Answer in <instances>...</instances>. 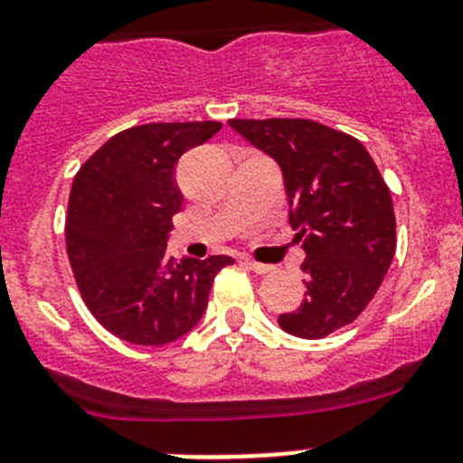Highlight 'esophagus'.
Wrapping results in <instances>:
<instances>
[{"label":"esophagus","mask_w":463,"mask_h":463,"mask_svg":"<svg viewBox=\"0 0 463 463\" xmlns=\"http://www.w3.org/2000/svg\"><path fill=\"white\" fill-rule=\"evenodd\" d=\"M243 263L250 268V270L257 272V275H268V272H272V266H268V263L250 261V259H243Z\"/></svg>","instance_id":"1"}]
</instances>
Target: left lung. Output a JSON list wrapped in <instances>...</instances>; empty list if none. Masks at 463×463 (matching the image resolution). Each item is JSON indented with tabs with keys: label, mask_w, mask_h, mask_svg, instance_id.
Segmentation results:
<instances>
[{
	"label": "left lung",
	"mask_w": 463,
	"mask_h": 463,
	"mask_svg": "<svg viewBox=\"0 0 463 463\" xmlns=\"http://www.w3.org/2000/svg\"><path fill=\"white\" fill-rule=\"evenodd\" d=\"M229 127L279 163L288 222L307 252L305 300L279 316V327L325 338L354 323L395 254L393 200L368 149L305 118L229 120Z\"/></svg>",
	"instance_id": "obj_1"
}]
</instances>
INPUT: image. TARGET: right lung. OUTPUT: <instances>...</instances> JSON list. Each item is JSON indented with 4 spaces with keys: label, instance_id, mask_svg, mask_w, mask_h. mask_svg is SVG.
<instances>
[{
    "label": "right lung",
    "instance_id": "add662e5",
    "mask_svg": "<svg viewBox=\"0 0 463 463\" xmlns=\"http://www.w3.org/2000/svg\"><path fill=\"white\" fill-rule=\"evenodd\" d=\"M220 122H152L109 138L70 191L65 245L74 281L104 329L136 345H165L200 323L215 275L234 259L175 261L165 252L184 195L175 165Z\"/></svg>",
    "mask_w": 463,
    "mask_h": 463
}]
</instances>
